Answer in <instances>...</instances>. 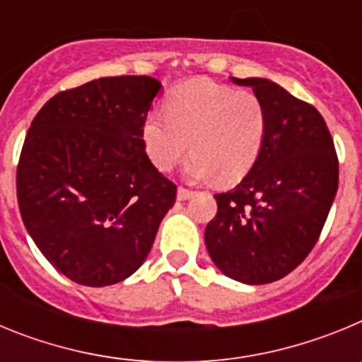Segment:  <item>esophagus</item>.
Here are the masks:
<instances>
[{
	"label": "esophagus",
	"instance_id": "esophagus-1",
	"mask_svg": "<svg viewBox=\"0 0 362 362\" xmlns=\"http://www.w3.org/2000/svg\"><path fill=\"white\" fill-rule=\"evenodd\" d=\"M192 196H194V190H190V188H185V187L177 188V199L179 201H187V199H190Z\"/></svg>",
	"mask_w": 362,
	"mask_h": 362
}]
</instances>
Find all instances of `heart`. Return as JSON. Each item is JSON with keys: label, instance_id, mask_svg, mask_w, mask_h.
<instances>
[{"label": "heart", "instance_id": "b5f03b06", "mask_svg": "<svg viewBox=\"0 0 362 362\" xmlns=\"http://www.w3.org/2000/svg\"><path fill=\"white\" fill-rule=\"evenodd\" d=\"M267 136V110L252 92L235 90L209 79L177 86L165 114L152 112L143 127L146 152L159 170H170L192 148L187 165L192 179L216 175L238 183L252 170Z\"/></svg>", "mask_w": 362, "mask_h": 362}]
</instances>
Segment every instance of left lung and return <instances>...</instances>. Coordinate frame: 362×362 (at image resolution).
I'll use <instances>...</instances> for the list:
<instances>
[{"label": "left lung", "instance_id": "left-lung-1", "mask_svg": "<svg viewBox=\"0 0 362 362\" xmlns=\"http://www.w3.org/2000/svg\"><path fill=\"white\" fill-rule=\"evenodd\" d=\"M232 81L263 101L267 136L241 183L214 196L217 214L204 243L226 277L267 284L296 270L317 243L337 194L339 159L313 105L268 79Z\"/></svg>", "mask_w": 362, "mask_h": 362}]
</instances>
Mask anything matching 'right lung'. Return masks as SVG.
I'll use <instances>...</instances> for the list:
<instances>
[{
    "mask_svg": "<svg viewBox=\"0 0 362 362\" xmlns=\"http://www.w3.org/2000/svg\"><path fill=\"white\" fill-rule=\"evenodd\" d=\"M161 83L99 78L57 92L25 137L18 204L56 270L85 286L132 276L148 255L177 187L146 156L143 127Z\"/></svg>",
    "mask_w": 362,
    "mask_h": 362,
    "instance_id": "1",
    "label": "right lung"
}]
</instances>
